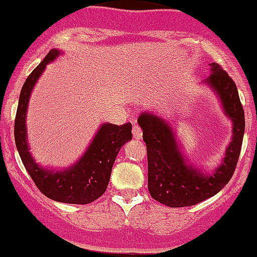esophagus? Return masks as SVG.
I'll use <instances>...</instances> for the list:
<instances>
[{"instance_id":"34e87169","label":"esophagus","mask_w":257,"mask_h":257,"mask_svg":"<svg viewBox=\"0 0 257 257\" xmlns=\"http://www.w3.org/2000/svg\"><path fill=\"white\" fill-rule=\"evenodd\" d=\"M132 136H134V139L137 140V141L142 140V131H141V128L137 127V126H135L134 130H132Z\"/></svg>"}]
</instances>
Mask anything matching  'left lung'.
Returning a JSON list of instances; mask_svg holds the SVG:
<instances>
[{
    "mask_svg": "<svg viewBox=\"0 0 257 257\" xmlns=\"http://www.w3.org/2000/svg\"><path fill=\"white\" fill-rule=\"evenodd\" d=\"M211 75L204 80L217 96L222 112L232 123V135L220 164L212 170L190 164L177 140L174 123L144 111L137 118L147 147L149 191L156 201L170 207L192 206L217 194L235 171L245 132V115L232 78L217 63H211Z\"/></svg>",
    "mask_w": 257,
    "mask_h": 257,
    "instance_id": "obj_1",
    "label": "left lung"
}]
</instances>
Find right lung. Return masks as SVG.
Returning a JSON list of instances; mask_svg holds the SVG:
<instances>
[{
    "instance_id": "1",
    "label": "right lung",
    "mask_w": 257,
    "mask_h": 257,
    "mask_svg": "<svg viewBox=\"0 0 257 257\" xmlns=\"http://www.w3.org/2000/svg\"><path fill=\"white\" fill-rule=\"evenodd\" d=\"M61 55L62 51L52 48L25 81L15 120V142L25 169L45 196L63 204L86 205L102 196L107 189L116 156L132 139V126L130 122L122 126L102 123L82 156L66 169H51L36 162L27 141V107L46 66Z\"/></svg>"
}]
</instances>
